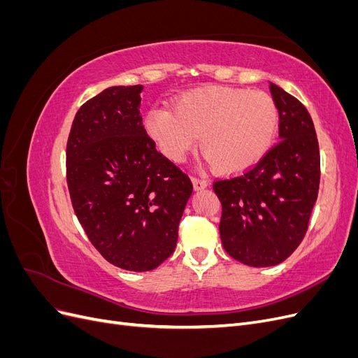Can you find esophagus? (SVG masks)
Returning <instances> with one entry per match:
<instances>
[{
    "instance_id": "34e87169",
    "label": "esophagus",
    "mask_w": 358,
    "mask_h": 358,
    "mask_svg": "<svg viewBox=\"0 0 358 358\" xmlns=\"http://www.w3.org/2000/svg\"><path fill=\"white\" fill-rule=\"evenodd\" d=\"M192 185L196 191H201L208 187V180H204L201 178H192Z\"/></svg>"
}]
</instances>
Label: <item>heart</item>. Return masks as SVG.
I'll return each mask as SVG.
<instances>
[{
	"mask_svg": "<svg viewBox=\"0 0 358 358\" xmlns=\"http://www.w3.org/2000/svg\"><path fill=\"white\" fill-rule=\"evenodd\" d=\"M145 128L171 161H183L196 146L216 171L233 175L255 166L272 148L279 110L272 95L231 86H206L180 95L175 107L155 106Z\"/></svg>",
	"mask_w": 358,
	"mask_h": 358,
	"instance_id": "heart-1",
	"label": "heart"
}]
</instances>
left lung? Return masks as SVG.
I'll list each match as a JSON object with an SVG mask.
<instances>
[{
  "label": "left lung",
  "mask_w": 358,
  "mask_h": 358,
  "mask_svg": "<svg viewBox=\"0 0 358 358\" xmlns=\"http://www.w3.org/2000/svg\"><path fill=\"white\" fill-rule=\"evenodd\" d=\"M279 142L242 175L213 183L224 249L252 267L282 263L303 241L320 188V148L306 107L278 85Z\"/></svg>",
  "instance_id": "8db88e82"
}]
</instances>
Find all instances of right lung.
Listing matches in <instances>:
<instances>
[{
  "label": "right lung",
  "mask_w": 358,
  "mask_h": 358,
  "mask_svg": "<svg viewBox=\"0 0 358 358\" xmlns=\"http://www.w3.org/2000/svg\"><path fill=\"white\" fill-rule=\"evenodd\" d=\"M142 85L110 86L76 113L67 142L73 208L107 262L148 272L176 248L189 178L158 152L140 116Z\"/></svg>",
  "instance_id": "add662e5"
}]
</instances>
